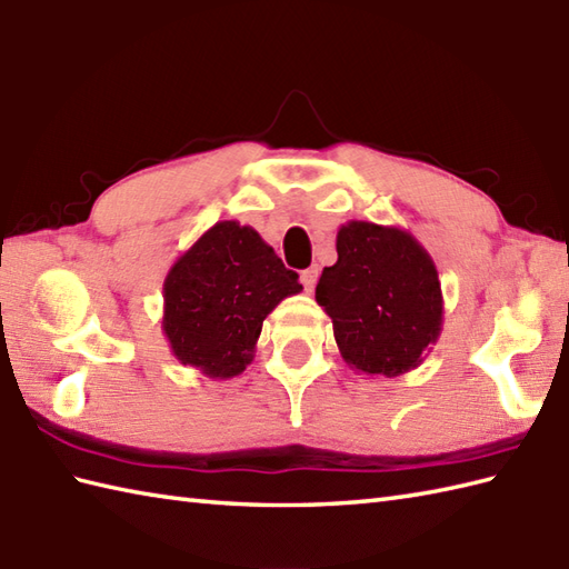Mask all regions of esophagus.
<instances>
[{
    "label": "esophagus",
    "mask_w": 569,
    "mask_h": 569,
    "mask_svg": "<svg viewBox=\"0 0 569 569\" xmlns=\"http://www.w3.org/2000/svg\"><path fill=\"white\" fill-rule=\"evenodd\" d=\"M318 273H320L318 266H310V269L300 273V283H303L306 293H312V288H316V283H318Z\"/></svg>",
    "instance_id": "obj_1"
}]
</instances>
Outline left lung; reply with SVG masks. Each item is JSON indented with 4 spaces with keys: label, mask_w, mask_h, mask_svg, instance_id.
<instances>
[{
    "label": "left lung",
    "mask_w": 569,
    "mask_h": 569,
    "mask_svg": "<svg viewBox=\"0 0 569 569\" xmlns=\"http://www.w3.org/2000/svg\"><path fill=\"white\" fill-rule=\"evenodd\" d=\"M316 300L328 312L340 355L367 377H401L428 357L442 332L438 269L401 227L352 220L337 232Z\"/></svg>",
    "instance_id": "left-lung-1"
}]
</instances>
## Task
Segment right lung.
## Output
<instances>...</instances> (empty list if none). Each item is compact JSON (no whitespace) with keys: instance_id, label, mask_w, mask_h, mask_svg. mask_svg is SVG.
<instances>
[{"instance_id":"1","label":"right lung","mask_w":569,"mask_h":569,"mask_svg":"<svg viewBox=\"0 0 569 569\" xmlns=\"http://www.w3.org/2000/svg\"><path fill=\"white\" fill-rule=\"evenodd\" d=\"M303 291L259 232L237 220L212 224L180 253L163 281V335L180 365L210 379L244 371L266 316Z\"/></svg>"}]
</instances>
